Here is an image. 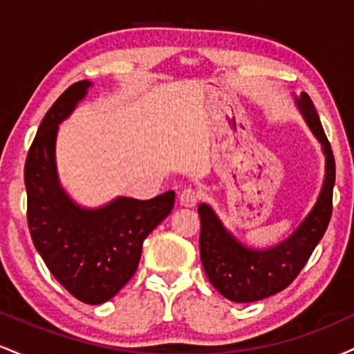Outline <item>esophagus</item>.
Wrapping results in <instances>:
<instances>
[{"mask_svg":"<svg viewBox=\"0 0 354 354\" xmlns=\"http://www.w3.org/2000/svg\"><path fill=\"white\" fill-rule=\"evenodd\" d=\"M200 198H201L200 191H198L196 188H191V186H188V188H185L180 193V205L186 206V208H193Z\"/></svg>","mask_w":354,"mask_h":354,"instance_id":"34e87169","label":"esophagus"}]
</instances>
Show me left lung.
I'll use <instances>...</instances> for the list:
<instances>
[{"instance_id":"left-lung-1","label":"left lung","mask_w":354,"mask_h":354,"mask_svg":"<svg viewBox=\"0 0 354 354\" xmlns=\"http://www.w3.org/2000/svg\"><path fill=\"white\" fill-rule=\"evenodd\" d=\"M299 108L323 145L326 176L315 208L290 238L270 250H253L231 236L208 205L201 203L198 206L201 221L200 253L205 273L219 293L234 303L258 301L290 286L330 225L336 180L335 156L315 104L306 93L299 98Z\"/></svg>"}]
</instances>
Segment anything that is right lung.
Here are the masks:
<instances>
[{"label": "right lung", "mask_w": 354, "mask_h": 354, "mask_svg": "<svg viewBox=\"0 0 354 354\" xmlns=\"http://www.w3.org/2000/svg\"><path fill=\"white\" fill-rule=\"evenodd\" d=\"M89 81L71 84L44 115L24 163L31 239L44 265L68 293L86 304L111 299L136 273L143 241L171 213L174 193L153 200L118 198L84 208L56 176L58 123L86 95Z\"/></svg>", "instance_id": "obj_1"}]
</instances>
